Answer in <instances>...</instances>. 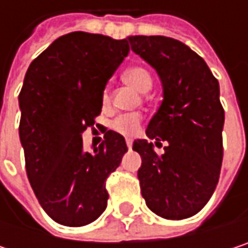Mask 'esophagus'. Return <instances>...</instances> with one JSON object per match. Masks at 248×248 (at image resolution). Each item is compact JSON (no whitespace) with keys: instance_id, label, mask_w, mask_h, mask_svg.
Masks as SVG:
<instances>
[{"instance_id":"obj_1","label":"esophagus","mask_w":248,"mask_h":248,"mask_svg":"<svg viewBox=\"0 0 248 248\" xmlns=\"http://www.w3.org/2000/svg\"><path fill=\"white\" fill-rule=\"evenodd\" d=\"M126 145H127V149H132V140H126Z\"/></svg>"}]
</instances>
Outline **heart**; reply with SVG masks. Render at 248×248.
I'll use <instances>...</instances> for the list:
<instances>
[{
    "label": "heart",
    "instance_id": "1",
    "mask_svg": "<svg viewBox=\"0 0 248 248\" xmlns=\"http://www.w3.org/2000/svg\"><path fill=\"white\" fill-rule=\"evenodd\" d=\"M124 81L126 84H129L130 87H133L135 90H138L139 93H146L151 87H152V77L149 75V72L143 67H130L127 69L122 76ZM103 102L108 103L109 102V92L108 89L105 90L103 94ZM139 124H140V118L136 115H124L121 116L115 121L113 129L118 130L119 133L130 136L135 135L139 130Z\"/></svg>",
    "mask_w": 248,
    "mask_h": 248
}]
</instances>
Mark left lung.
<instances>
[{
  "label": "left lung",
  "mask_w": 248,
  "mask_h": 248,
  "mask_svg": "<svg viewBox=\"0 0 248 248\" xmlns=\"http://www.w3.org/2000/svg\"><path fill=\"white\" fill-rule=\"evenodd\" d=\"M130 48L159 77L162 103L146 127V136L167 140L165 154L136 139L142 158L138 171L148 208L167 220L200 213L217 186L223 162L224 110L220 84L204 59L186 44L164 35H130Z\"/></svg>",
  "instance_id": "8db88e82"
}]
</instances>
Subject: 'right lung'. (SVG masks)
Segmentation results:
<instances>
[{
  "mask_svg": "<svg viewBox=\"0 0 248 248\" xmlns=\"http://www.w3.org/2000/svg\"><path fill=\"white\" fill-rule=\"evenodd\" d=\"M129 53L127 38L69 32L31 62L18 96L20 142L31 188L48 217L67 227L97 220L108 207L105 181L127 152L108 130L87 152L81 133L102 110L103 90Z\"/></svg>",
  "mask_w": 248,
  "mask_h": 248,
  "instance_id": "obj_1",
  "label": "right lung"
}]
</instances>
